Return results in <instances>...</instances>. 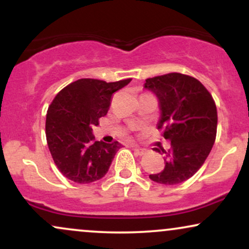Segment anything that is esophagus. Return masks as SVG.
Instances as JSON below:
<instances>
[{"mask_svg":"<svg viewBox=\"0 0 249 249\" xmlns=\"http://www.w3.org/2000/svg\"><path fill=\"white\" fill-rule=\"evenodd\" d=\"M133 151L136 152V154H138V156H144V154L147 152L146 148H142V147H133Z\"/></svg>","mask_w":249,"mask_h":249,"instance_id":"obj_1","label":"esophagus"}]
</instances>
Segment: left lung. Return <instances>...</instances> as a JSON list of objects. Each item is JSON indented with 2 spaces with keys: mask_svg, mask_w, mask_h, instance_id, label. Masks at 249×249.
<instances>
[{
  "mask_svg": "<svg viewBox=\"0 0 249 249\" xmlns=\"http://www.w3.org/2000/svg\"><path fill=\"white\" fill-rule=\"evenodd\" d=\"M144 88L158 98L157 126L171 142L168 151L154 148L165 154V167L150 174V179L162 185L180 184L196 174L212 150L218 125L215 103L198 79L178 72L147 78Z\"/></svg>",
  "mask_w": 249,
  "mask_h": 249,
  "instance_id": "1",
  "label": "left lung"
}]
</instances>
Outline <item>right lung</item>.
I'll return each instance as SVG.
<instances>
[{"label": "right lung", "instance_id": "add662e5", "mask_svg": "<svg viewBox=\"0 0 249 249\" xmlns=\"http://www.w3.org/2000/svg\"><path fill=\"white\" fill-rule=\"evenodd\" d=\"M130 82L82 78L57 93L48 108L45 134L53 161L68 179L90 184L107 173L122 144L96 142L92 127L107 113L113 93Z\"/></svg>", "mask_w": 249, "mask_h": 249}]
</instances>
